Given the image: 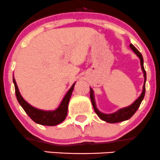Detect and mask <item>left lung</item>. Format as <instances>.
<instances>
[{
	"instance_id": "1",
	"label": "left lung",
	"mask_w": 160,
	"mask_h": 160,
	"mask_svg": "<svg viewBox=\"0 0 160 160\" xmlns=\"http://www.w3.org/2000/svg\"><path fill=\"white\" fill-rule=\"evenodd\" d=\"M130 48L132 49V51L136 54V56L139 58L140 59V64H141L142 70L143 72V75H144V84H143L142 88V92L140 94V96L132 103V104L126 108H121L119 110L114 113H111V114H104V113L101 112L98 109L96 105V102H95V98H94V93H93V90L91 88H90V100H91L92 105H93L94 111L96 112V114H98V117L101 119V120L104 121L106 122H108V123H118V122H124V121L128 120L130 118L132 117L134 114L136 112V111L138 110V108H139L140 104H141L143 98H144L145 93H146V70L144 69V66H143V57L142 56V54L140 53V52L138 51L135 46L132 44L129 45Z\"/></svg>"
}]
</instances>
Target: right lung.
Returning a JSON list of instances; mask_svg holds the SVG:
<instances>
[{
  "mask_svg": "<svg viewBox=\"0 0 160 160\" xmlns=\"http://www.w3.org/2000/svg\"><path fill=\"white\" fill-rule=\"evenodd\" d=\"M13 82H14V88H15V94L18 101L22 107V108L24 109V111L26 112V114L35 123L42 125H47V126H55L65 120L67 115L69 101H70L71 94L73 90L75 83L72 85L70 89L66 93L57 108L53 111H44L42 109L36 108L28 104L21 95L14 77H13Z\"/></svg>",
  "mask_w": 160,
  "mask_h": 160,
  "instance_id": "obj_1",
  "label": "right lung"
}]
</instances>
